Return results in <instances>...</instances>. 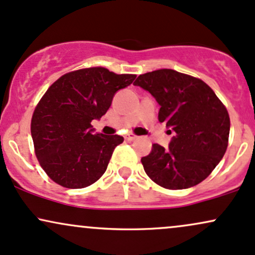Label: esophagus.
<instances>
[{
    "instance_id": "1",
    "label": "esophagus",
    "mask_w": 255,
    "mask_h": 255,
    "mask_svg": "<svg viewBox=\"0 0 255 255\" xmlns=\"http://www.w3.org/2000/svg\"><path fill=\"white\" fill-rule=\"evenodd\" d=\"M136 137H137V136L135 135V134L129 133V134H127V135L125 136V139H126V140H128V141H133V140H135Z\"/></svg>"
}]
</instances>
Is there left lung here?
Instances as JSON below:
<instances>
[{
	"label": "left lung",
	"mask_w": 255,
	"mask_h": 255,
	"mask_svg": "<svg viewBox=\"0 0 255 255\" xmlns=\"http://www.w3.org/2000/svg\"><path fill=\"white\" fill-rule=\"evenodd\" d=\"M134 85L156 98L158 120L175 131L169 147L153 144L141 158L145 172L166 189L197 186L227 151L230 119L225 105L203 80L174 69L141 74Z\"/></svg>",
	"instance_id": "obj_1"
}]
</instances>
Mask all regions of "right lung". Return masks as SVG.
I'll list each match as a JSON object with an SVG mask.
<instances>
[{
  "mask_svg": "<svg viewBox=\"0 0 255 255\" xmlns=\"http://www.w3.org/2000/svg\"><path fill=\"white\" fill-rule=\"evenodd\" d=\"M135 77L91 67L62 75L44 93L32 115L31 135L38 162L54 182L78 189L102 177L124 137L92 134L91 122Z\"/></svg>",
  "mask_w": 255,
  "mask_h": 255,
  "instance_id": "right-lung-1",
  "label": "right lung"
}]
</instances>
